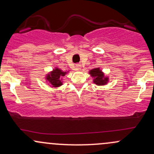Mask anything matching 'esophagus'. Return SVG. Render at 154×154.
I'll list each match as a JSON object with an SVG mask.
<instances>
[{
	"mask_svg": "<svg viewBox=\"0 0 154 154\" xmlns=\"http://www.w3.org/2000/svg\"><path fill=\"white\" fill-rule=\"evenodd\" d=\"M76 66H77V69L78 70H81V66H82V65L80 64V63H77V65H76Z\"/></svg>",
	"mask_w": 154,
	"mask_h": 154,
	"instance_id": "esophagus-1",
	"label": "esophagus"
}]
</instances>
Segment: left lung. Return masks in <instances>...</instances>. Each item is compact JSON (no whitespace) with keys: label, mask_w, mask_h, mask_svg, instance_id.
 <instances>
[{"label":"left lung","mask_w":154,"mask_h":154,"mask_svg":"<svg viewBox=\"0 0 154 154\" xmlns=\"http://www.w3.org/2000/svg\"><path fill=\"white\" fill-rule=\"evenodd\" d=\"M89 74L93 78V82L97 85H105L109 82V77L104 75V73L100 68L93 69L89 72Z\"/></svg>","instance_id":"obj_1"}]
</instances>
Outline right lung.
I'll return each instance as SVG.
<instances>
[{"label": "right lung", "mask_w": 154, "mask_h": 154, "mask_svg": "<svg viewBox=\"0 0 154 154\" xmlns=\"http://www.w3.org/2000/svg\"><path fill=\"white\" fill-rule=\"evenodd\" d=\"M67 73L68 72H63L58 67H56L53 71L47 74L45 80L48 82V84H50L52 88H59L63 85L62 77H64Z\"/></svg>", "instance_id": "add662e5"}]
</instances>
